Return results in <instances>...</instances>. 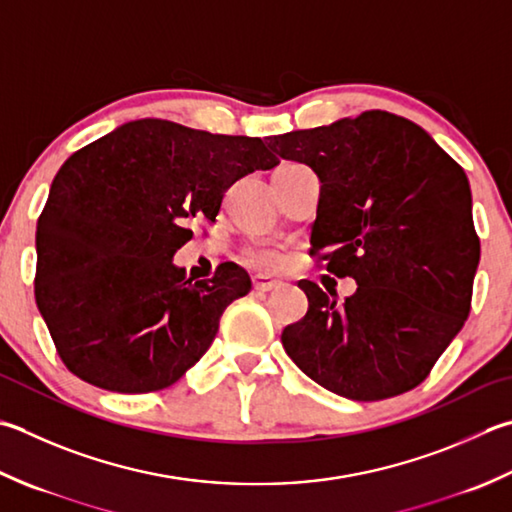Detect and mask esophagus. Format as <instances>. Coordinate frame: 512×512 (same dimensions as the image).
<instances>
[{"instance_id":"1","label":"esophagus","mask_w":512,"mask_h":512,"mask_svg":"<svg viewBox=\"0 0 512 512\" xmlns=\"http://www.w3.org/2000/svg\"><path fill=\"white\" fill-rule=\"evenodd\" d=\"M253 286H255L257 293H270V290H277L279 286H282V282H277V279L268 277V275H255Z\"/></svg>"}]
</instances>
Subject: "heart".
<instances>
[{"label": "heart", "instance_id": "obj_1", "mask_svg": "<svg viewBox=\"0 0 512 512\" xmlns=\"http://www.w3.org/2000/svg\"><path fill=\"white\" fill-rule=\"evenodd\" d=\"M282 166H286V164H282ZM250 259H253L257 266L277 268L279 264H282V253L275 248H255L253 253H250Z\"/></svg>", "mask_w": 512, "mask_h": 512}]
</instances>
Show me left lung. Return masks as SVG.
Segmentation results:
<instances>
[{
  "instance_id": "left-lung-1",
  "label": "left lung",
  "mask_w": 512,
  "mask_h": 512,
  "mask_svg": "<svg viewBox=\"0 0 512 512\" xmlns=\"http://www.w3.org/2000/svg\"><path fill=\"white\" fill-rule=\"evenodd\" d=\"M268 148L315 170L310 246L357 282L344 302L297 284L308 313L284 328L288 357L355 402L422 384L470 313L479 237L464 168L422 126L386 110L273 135Z\"/></svg>"
}]
</instances>
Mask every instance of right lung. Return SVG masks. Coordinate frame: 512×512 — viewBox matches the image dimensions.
<instances>
[{
	"mask_svg": "<svg viewBox=\"0 0 512 512\" xmlns=\"http://www.w3.org/2000/svg\"><path fill=\"white\" fill-rule=\"evenodd\" d=\"M279 159L259 137L135 119L70 155L37 222L35 299L70 373L113 393L175 384L248 295L226 262L186 277L173 257L197 215L215 219L230 184Z\"/></svg>",
	"mask_w": 512,
	"mask_h": 512,
	"instance_id": "right-lung-1",
	"label": "right lung"
}]
</instances>
